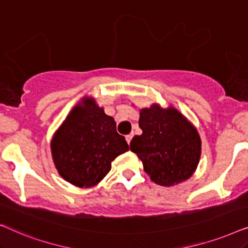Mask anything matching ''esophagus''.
<instances>
[{
	"mask_svg": "<svg viewBox=\"0 0 248 248\" xmlns=\"http://www.w3.org/2000/svg\"><path fill=\"white\" fill-rule=\"evenodd\" d=\"M132 138H133V134H127L126 137H125V140H126V142L128 144L131 143V141H132Z\"/></svg>",
	"mask_w": 248,
	"mask_h": 248,
	"instance_id": "obj_1",
	"label": "esophagus"
}]
</instances>
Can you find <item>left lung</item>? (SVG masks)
Here are the masks:
<instances>
[{
	"mask_svg": "<svg viewBox=\"0 0 248 248\" xmlns=\"http://www.w3.org/2000/svg\"><path fill=\"white\" fill-rule=\"evenodd\" d=\"M139 126L142 134L132 139L130 149L152 182L174 186L194 174L201 157V138L181 111L154 104L140 110Z\"/></svg>",
	"mask_w": 248,
	"mask_h": 248,
	"instance_id": "obj_1",
	"label": "left lung"
}]
</instances>
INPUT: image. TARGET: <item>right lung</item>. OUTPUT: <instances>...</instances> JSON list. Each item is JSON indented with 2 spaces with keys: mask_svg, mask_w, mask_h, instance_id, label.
<instances>
[{
  "mask_svg": "<svg viewBox=\"0 0 248 248\" xmlns=\"http://www.w3.org/2000/svg\"><path fill=\"white\" fill-rule=\"evenodd\" d=\"M128 150L116 123L93 97L74 106L50 141L59 174L78 187H93L109 172L111 161Z\"/></svg>",
  "mask_w": 248,
  "mask_h": 248,
  "instance_id": "obj_1",
  "label": "right lung"
}]
</instances>
